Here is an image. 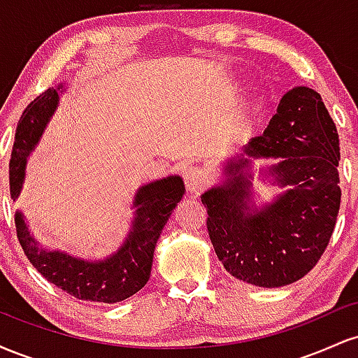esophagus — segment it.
Instances as JSON below:
<instances>
[{
  "instance_id": "esophagus-1",
  "label": "esophagus",
  "mask_w": 358,
  "mask_h": 358,
  "mask_svg": "<svg viewBox=\"0 0 358 358\" xmlns=\"http://www.w3.org/2000/svg\"><path fill=\"white\" fill-rule=\"evenodd\" d=\"M183 180L188 190L192 193H199L205 185H207L208 176H207V171L202 170L200 166H188L185 168L183 171Z\"/></svg>"
}]
</instances>
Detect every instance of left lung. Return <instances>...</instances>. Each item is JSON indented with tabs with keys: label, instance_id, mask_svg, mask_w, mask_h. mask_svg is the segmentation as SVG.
<instances>
[{
	"label": "left lung",
	"instance_id": "1",
	"mask_svg": "<svg viewBox=\"0 0 358 358\" xmlns=\"http://www.w3.org/2000/svg\"><path fill=\"white\" fill-rule=\"evenodd\" d=\"M281 157L268 171L292 188L256 209L250 196L248 157ZM340 139L322 96L294 87L282 96L261 136L244 156L225 165L227 180L202 195L208 236L217 257L234 278L261 287L291 285L323 256L340 210Z\"/></svg>",
	"mask_w": 358,
	"mask_h": 358
}]
</instances>
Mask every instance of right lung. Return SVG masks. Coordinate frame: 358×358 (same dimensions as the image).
<instances>
[{
    "mask_svg": "<svg viewBox=\"0 0 358 358\" xmlns=\"http://www.w3.org/2000/svg\"><path fill=\"white\" fill-rule=\"evenodd\" d=\"M47 89L23 110L16 126L10 159V193L22 192L27 158L38 145L45 127L59 106V90ZM185 192L180 176H166L138 188L133 207L134 220L124 244L102 261H84L60 250H45L24 224L23 213H15L16 236L24 256L42 276L71 296L84 301L117 303L138 293L146 285L153 266L155 245Z\"/></svg>",
    "mask_w": 358,
    "mask_h": 358,
    "instance_id": "add662e5",
    "label": "right lung"
}]
</instances>
